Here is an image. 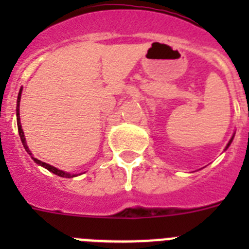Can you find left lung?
Instances as JSON below:
<instances>
[{"label": "left lung", "instance_id": "obj_1", "mask_svg": "<svg viewBox=\"0 0 249 249\" xmlns=\"http://www.w3.org/2000/svg\"><path fill=\"white\" fill-rule=\"evenodd\" d=\"M233 138H234V135H233V136H232V138H231V140H230V142H228V143H227V146H226V148H224V151H227V148H228V147H230V146H231V143H232V141H233Z\"/></svg>", "mask_w": 249, "mask_h": 249}]
</instances>
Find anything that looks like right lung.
<instances>
[{
    "mask_svg": "<svg viewBox=\"0 0 249 249\" xmlns=\"http://www.w3.org/2000/svg\"><path fill=\"white\" fill-rule=\"evenodd\" d=\"M21 94H22V89H19L18 92V97H17V107H16V117H17V127H18V133H19V137H21V142L22 144H23V147H25V149L27 151L28 155L32 157V153H31L30 148H28L27 143H26V138H25V133H23V131H22V124H21V118H19V101H21ZM32 160L36 162L37 164H39V166H42L43 168L48 169L50 172L54 173V175L59 176V177H65V178H73V177H77L78 175H73V173H68V172H65V171H62V169H58L56 168V167L51 166V164L48 163H45V162H42V160H37V158L32 157Z\"/></svg>",
    "mask_w": 249,
    "mask_h": 249,
    "instance_id": "1",
    "label": "right lung"
}]
</instances>
